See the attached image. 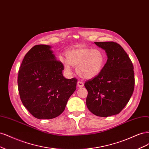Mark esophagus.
Returning <instances> with one entry per match:
<instances>
[{"label":"esophagus","mask_w":149,"mask_h":149,"mask_svg":"<svg viewBox=\"0 0 149 149\" xmlns=\"http://www.w3.org/2000/svg\"><path fill=\"white\" fill-rule=\"evenodd\" d=\"M84 85V82H82V81H81L79 80L77 81V86H78L79 87H83Z\"/></svg>","instance_id":"1"}]
</instances>
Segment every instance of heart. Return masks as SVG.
I'll use <instances>...</instances> for the list:
<instances>
[{"instance_id": "heart-1", "label": "heart", "mask_w": 149, "mask_h": 149, "mask_svg": "<svg viewBox=\"0 0 149 149\" xmlns=\"http://www.w3.org/2000/svg\"><path fill=\"white\" fill-rule=\"evenodd\" d=\"M67 60H60L67 70H70V65L75 67L77 74L84 79H92L102 70L105 61L103 52L99 49H91L77 46L65 52Z\"/></svg>"}]
</instances>
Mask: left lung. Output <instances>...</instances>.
<instances>
[{
    "instance_id": "1",
    "label": "left lung",
    "mask_w": 149,
    "mask_h": 149,
    "mask_svg": "<svg viewBox=\"0 0 149 149\" xmlns=\"http://www.w3.org/2000/svg\"><path fill=\"white\" fill-rule=\"evenodd\" d=\"M95 43L105 50L108 59L100 72L85 82L88 91L86 104L96 116L108 117L119 114L130 100L135 85L134 66L118 43Z\"/></svg>"
}]
</instances>
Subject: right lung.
Masks as SVG:
<instances>
[{
    "label": "right lung",
    "mask_w": 149,
    "mask_h": 149,
    "mask_svg": "<svg viewBox=\"0 0 149 149\" xmlns=\"http://www.w3.org/2000/svg\"><path fill=\"white\" fill-rule=\"evenodd\" d=\"M45 45L33 46L23 58L18 75V89L22 102L39 119L56 118L64 111L76 90V78L62 75L64 66Z\"/></svg>",
    "instance_id": "add662e5"
}]
</instances>
